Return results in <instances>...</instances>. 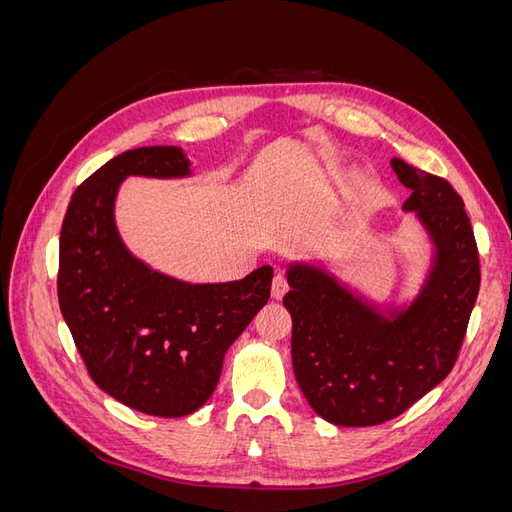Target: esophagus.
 <instances>
[{
    "label": "esophagus",
    "mask_w": 512,
    "mask_h": 512,
    "mask_svg": "<svg viewBox=\"0 0 512 512\" xmlns=\"http://www.w3.org/2000/svg\"><path fill=\"white\" fill-rule=\"evenodd\" d=\"M288 280L284 275H275V280H273V288H271V294H273V299H282L284 294L288 292Z\"/></svg>",
    "instance_id": "obj_1"
}]
</instances>
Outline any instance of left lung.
<instances>
[{"instance_id": "8db88e82", "label": "left lung", "mask_w": 512, "mask_h": 512, "mask_svg": "<svg viewBox=\"0 0 512 512\" xmlns=\"http://www.w3.org/2000/svg\"><path fill=\"white\" fill-rule=\"evenodd\" d=\"M412 190L436 243V267L418 299L384 318L312 267L288 271L284 305L292 316V367L305 399L324 421L371 427L404 414L457 363L480 288V258L463 198L446 179L391 162Z\"/></svg>"}]
</instances>
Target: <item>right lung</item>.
Wrapping results in <instances>:
<instances>
[{"instance_id": "1", "label": "right lung", "mask_w": 512, "mask_h": 512, "mask_svg": "<svg viewBox=\"0 0 512 512\" xmlns=\"http://www.w3.org/2000/svg\"><path fill=\"white\" fill-rule=\"evenodd\" d=\"M128 175L185 177L190 162L177 147H138L76 188L59 237V307L102 391L138 412L185 416L213 395L226 350L267 305L273 267L196 286L151 271L115 228Z\"/></svg>"}]
</instances>
